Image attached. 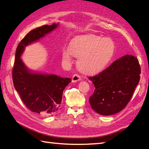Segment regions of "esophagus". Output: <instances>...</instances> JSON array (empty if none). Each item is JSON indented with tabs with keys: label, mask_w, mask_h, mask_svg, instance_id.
<instances>
[{
	"label": "esophagus",
	"mask_w": 149,
	"mask_h": 149,
	"mask_svg": "<svg viewBox=\"0 0 149 149\" xmlns=\"http://www.w3.org/2000/svg\"><path fill=\"white\" fill-rule=\"evenodd\" d=\"M81 79H81V76L78 74H74L72 76V82H73V83H75V82H77V81H79Z\"/></svg>",
	"instance_id": "esophagus-1"
}]
</instances>
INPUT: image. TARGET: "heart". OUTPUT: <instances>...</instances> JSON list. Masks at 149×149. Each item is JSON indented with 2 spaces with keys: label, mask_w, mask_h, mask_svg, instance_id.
Returning <instances> with one entry per match:
<instances>
[{
  "label": "heart",
  "mask_w": 149,
  "mask_h": 149,
  "mask_svg": "<svg viewBox=\"0 0 149 149\" xmlns=\"http://www.w3.org/2000/svg\"><path fill=\"white\" fill-rule=\"evenodd\" d=\"M115 50V43L110 38L85 34L73 39L70 47H64L62 56L66 61H72L73 54L79 57V68L85 74H95L106 67Z\"/></svg>",
  "instance_id": "obj_1"
}]
</instances>
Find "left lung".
I'll list each match as a JSON object with an SVG mask.
<instances>
[{"instance_id":"obj_1","label":"left lung","mask_w":149,"mask_h":149,"mask_svg":"<svg viewBox=\"0 0 149 149\" xmlns=\"http://www.w3.org/2000/svg\"><path fill=\"white\" fill-rule=\"evenodd\" d=\"M138 59L125 55L95 76L89 77L95 89L89 99L92 108L102 115H114L127 106L140 81Z\"/></svg>"}]
</instances>
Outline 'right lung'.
I'll list each match as a JSON object with an SVG mask.
<instances>
[{"mask_svg": "<svg viewBox=\"0 0 149 149\" xmlns=\"http://www.w3.org/2000/svg\"><path fill=\"white\" fill-rule=\"evenodd\" d=\"M58 25H45L30 31L19 43L15 52L12 72L15 90L28 109L42 116L52 115L58 109L61 103L63 90L72 80L54 74L33 72L25 65L20 56L25 47L38 42L56 29Z\"/></svg>", "mask_w": 149, "mask_h": 149, "instance_id": "1", "label": "right lung"}]
</instances>
